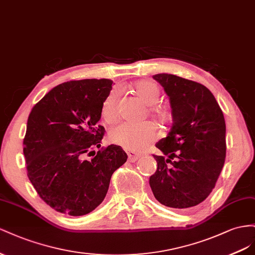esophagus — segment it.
Returning <instances> with one entry per match:
<instances>
[{
	"label": "esophagus",
	"mask_w": 255,
	"mask_h": 255,
	"mask_svg": "<svg viewBox=\"0 0 255 255\" xmlns=\"http://www.w3.org/2000/svg\"><path fill=\"white\" fill-rule=\"evenodd\" d=\"M127 155H128V159H129V161H131V162H134V161H136L137 159L140 158V154H136V152H134V151H132V150H128L127 151Z\"/></svg>",
	"instance_id": "esophagus-1"
}]
</instances>
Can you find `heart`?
<instances>
[{"mask_svg": "<svg viewBox=\"0 0 255 255\" xmlns=\"http://www.w3.org/2000/svg\"><path fill=\"white\" fill-rule=\"evenodd\" d=\"M132 90L148 107L150 118L161 124H169L172 120L171 109L164 105H155L160 97L159 86L148 80H140L132 85ZM100 116L107 124H113L120 118L119 98L116 93L111 92L105 98L100 109ZM110 141L116 145L130 150H142L158 137L157 127L151 123L141 125L124 123L111 129Z\"/></svg>", "mask_w": 255, "mask_h": 255, "instance_id": "obj_1", "label": "heart"}]
</instances>
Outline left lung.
Wrapping results in <instances>:
<instances>
[{
  "instance_id": "1",
  "label": "left lung",
  "mask_w": 255,
  "mask_h": 255,
  "mask_svg": "<svg viewBox=\"0 0 255 255\" xmlns=\"http://www.w3.org/2000/svg\"><path fill=\"white\" fill-rule=\"evenodd\" d=\"M170 98L173 125L152 155L157 171L149 186L158 202L183 209L199 205L222 171L227 143L221 108L206 86L169 74L152 76Z\"/></svg>"
}]
</instances>
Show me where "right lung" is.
Masks as SVG:
<instances>
[{"instance_id": "obj_1", "label": "right lung", "mask_w": 255, "mask_h": 255, "mask_svg": "<svg viewBox=\"0 0 255 255\" xmlns=\"http://www.w3.org/2000/svg\"><path fill=\"white\" fill-rule=\"evenodd\" d=\"M112 83L109 79L64 82L28 115L23 139L27 177L56 212H93L105 200L114 171L126 162L119 145L100 148L106 132L98 124L100 109Z\"/></svg>"}]
</instances>
